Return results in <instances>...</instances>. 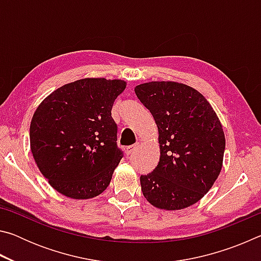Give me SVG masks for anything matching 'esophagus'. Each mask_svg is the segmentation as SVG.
Masks as SVG:
<instances>
[{"label": "esophagus", "instance_id": "1", "mask_svg": "<svg viewBox=\"0 0 261 261\" xmlns=\"http://www.w3.org/2000/svg\"><path fill=\"white\" fill-rule=\"evenodd\" d=\"M136 147H137V145H131V146L126 147V151H125L126 155H131V154L134 153V151L136 149Z\"/></svg>", "mask_w": 261, "mask_h": 261}]
</instances>
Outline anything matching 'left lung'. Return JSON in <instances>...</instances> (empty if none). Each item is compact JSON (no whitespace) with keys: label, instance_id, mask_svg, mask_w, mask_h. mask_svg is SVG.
Instances as JSON below:
<instances>
[{"label":"left lung","instance_id":"1","mask_svg":"<svg viewBox=\"0 0 261 261\" xmlns=\"http://www.w3.org/2000/svg\"><path fill=\"white\" fill-rule=\"evenodd\" d=\"M159 130L160 161L140 176L147 201L161 210H183L199 201L222 168L226 139L204 95L184 84L151 82L135 88Z\"/></svg>","mask_w":261,"mask_h":261}]
</instances>
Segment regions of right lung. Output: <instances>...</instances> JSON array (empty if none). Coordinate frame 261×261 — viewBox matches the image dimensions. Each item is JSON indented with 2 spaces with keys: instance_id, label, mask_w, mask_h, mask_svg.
<instances>
[{
  "instance_id": "add662e5",
  "label": "right lung",
  "mask_w": 261,
  "mask_h": 261,
  "mask_svg": "<svg viewBox=\"0 0 261 261\" xmlns=\"http://www.w3.org/2000/svg\"><path fill=\"white\" fill-rule=\"evenodd\" d=\"M125 86L120 79H79L39 105L30 126L31 151L56 191L90 199L107 189L123 158L112 108Z\"/></svg>"
}]
</instances>
